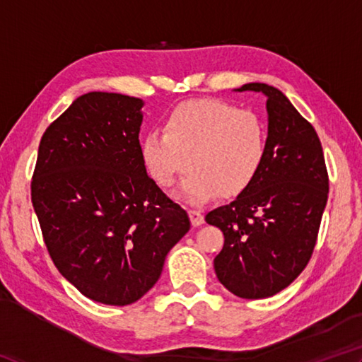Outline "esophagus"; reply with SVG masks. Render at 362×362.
Wrapping results in <instances>:
<instances>
[{"label": "esophagus", "instance_id": "obj_1", "mask_svg": "<svg viewBox=\"0 0 362 362\" xmlns=\"http://www.w3.org/2000/svg\"><path fill=\"white\" fill-rule=\"evenodd\" d=\"M188 216H189V220H192L193 226H201V225L204 223V216H203V212L194 211V209H189V211H188Z\"/></svg>", "mask_w": 362, "mask_h": 362}]
</instances>
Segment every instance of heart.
Returning <instances> with one entry per match:
<instances>
[{
    "instance_id": "b5f03b06",
    "label": "heart",
    "mask_w": 362,
    "mask_h": 362,
    "mask_svg": "<svg viewBox=\"0 0 362 362\" xmlns=\"http://www.w3.org/2000/svg\"><path fill=\"white\" fill-rule=\"evenodd\" d=\"M140 142V156L153 182L174 185L188 169L177 196L203 204L218 192L223 198L243 193L259 174L267 155V131L260 118L214 99L182 102Z\"/></svg>"
}]
</instances>
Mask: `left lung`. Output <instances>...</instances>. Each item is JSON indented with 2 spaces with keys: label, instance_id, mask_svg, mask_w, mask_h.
Segmentation results:
<instances>
[{
  "label": "left lung",
  "instance_id": "left-lung-1",
  "mask_svg": "<svg viewBox=\"0 0 362 362\" xmlns=\"http://www.w3.org/2000/svg\"><path fill=\"white\" fill-rule=\"evenodd\" d=\"M235 90L267 97V155L252 183L206 222L225 236L214 259L220 283L241 298H267L289 286L313 254L329 177L315 127L279 89L249 83Z\"/></svg>",
  "mask_w": 362,
  "mask_h": 362
}]
</instances>
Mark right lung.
I'll list each match as a JSON object with an SVG mask.
<instances>
[{"instance_id":"right-lung-1","label":"right lung","mask_w":362,"mask_h":362,"mask_svg":"<svg viewBox=\"0 0 362 362\" xmlns=\"http://www.w3.org/2000/svg\"><path fill=\"white\" fill-rule=\"evenodd\" d=\"M145 102L88 93L42 134L32 203L49 255L90 300L124 306L161 276L188 214L146 174L139 132Z\"/></svg>"}]
</instances>
